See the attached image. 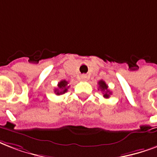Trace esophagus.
<instances>
[{"label":"esophagus","mask_w":157,"mask_h":157,"mask_svg":"<svg viewBox=\"0 0 157 157\" xmlns=\"http://www.w3.org/2000/svg\"><path fill=\"white\" fill-rule=\"evenodd\" d=\"M80 78H81V79H82V80H86V79H87V75H81V77H80Z\"/></svg>","instance_id":"obj_1"}]
</instances>
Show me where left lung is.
Wrapping results in <instances>:
<instances>
[{"mask_svg": "<svg viewBox=\"0 0 157 157\" xmlns=\"http://www.w3.org/2000/svg\"><path fill=\"white\" fill-rule=\"evenodd\" d=\"M98 84H99V88L101 89V91H102V92H104V93H103V94H104L103 97L105 98H109L111 92L107 89L108 86L106 85V83H105L103 80H100V81L98 82Z\"/></svg>", "mask_w": 157, "mask_h": 157, "instance_id": "obj_1", "label": "left lung"}]
</instances>
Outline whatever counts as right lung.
<instances>
[{
  "mask_svg": "<svg viewBox=\"0 0 157 157\" xmlns=\"http://www.w3.org/2000/svg\"><path fill=\"white\" fill-rule=\"evenodd\" d=\"M68 85V82L65 80H62L58 83V87L55 89V92L56 95H60V94H64L65 92H67L69 86Z\"/></svg>",
  "mask_w": 157,
  "mask_h": 157,
  "instance_id": "right-lung-1",
  "label": "right lung"
}]
</instances>
